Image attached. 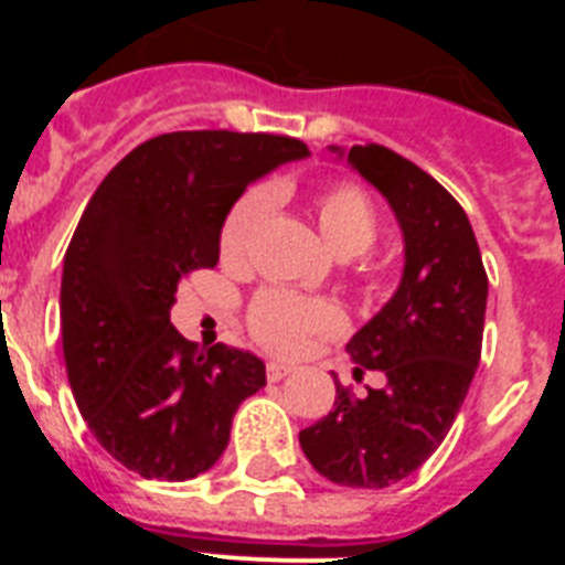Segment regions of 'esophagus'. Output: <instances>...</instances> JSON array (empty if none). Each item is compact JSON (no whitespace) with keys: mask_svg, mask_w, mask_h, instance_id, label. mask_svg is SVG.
Listing matches in <instances>:
<instances>
[{"mask_svg":"<svg viewBox=\"0 0 565 565\" xmlns=\"http://www.w3.org/2000/svg\"><path fill=\"white\" fill-rule=\"evenodd\" d=\"M288 373H291V367H288V364H282V362H268V367H266L268 382H279V379H286Z\"/></svg>","mask_w":565,"mask_h":565,"instance_id":"34e87169","label":"esophagus"}]
</instances>
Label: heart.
Segmentation results:
<instances>
[{"instance_id": "heart-1", "label": "heart", "mask_w": 565, "mask_h": 565, "mask_svg": "<svg viewBox=\"0 0 565 565\" xmlns=\"http://www.w3.org/2000/svg\"><path fill=\"white\" fill-rule=\"evenodd\" d=\"M271 194L268 189H248L232 203L221 226V257L243 263L252 252L259 221L266 217ZM313 217L328 246L339 257H359L376 243L379 212L356 183H328L313 192ZM248 331L266 351L297 356L317 337L342 331V313L328 299H302L288 291L266 288L252 299L246 313Z\"/></svg>"}]
</instances>
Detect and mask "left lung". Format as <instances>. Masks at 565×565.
Masks as SVG:
<instances>
[{"instance_id": "obj_1", "label": "left lung", "mask_w": 565, "mask_h": 565, "mask_svg": "<svg viewBox=\"0 0 565 565\" xmlns=\"http://www.w3.org/2000/svg\"><path fill=\"white\" fill-rule=\"evenodd\" d=\"M348 163L387 198L404 234L396 294L348 342L353 373L387 382L364 398L337 382L333 411L299 444L328 481L382 489L416 472L461 411L481 362L487 271L467 212L436 178L379 143L351 147Z\"/></svg>"}]
</instances>
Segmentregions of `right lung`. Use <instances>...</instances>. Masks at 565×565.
I'll return each instance as SVG.
<instances>
[{
	"instance_id": "1",
	"label": "right lung",
	"mask_w": 565,
	"mask_h": 565,
	"mask_svg": "<svg viewBox=\"0 0 565 565\" xmlns=\"http://www.w3.org/2000/svg\"><path fill=\"white\" fill-rule=\"evenodd\" d=\"M288 135L192 129L149 138L89 198L64 254L62 344L84 422L141 478L189 481L223 456L239 402L266 364L169 322L178 282L221 257V226L246 186L306 158Z\"/></svg>"
}]
</instances>
